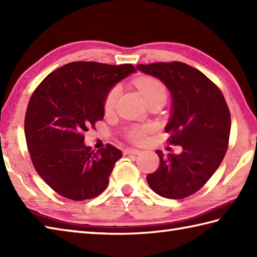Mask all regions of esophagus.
I'll list each match as a JSON object with an SVG mask.
<instances>
[{
  "mask_svg": "<svg viewBox=\"0 0 257 257\" xmlns=\"http://www.w3.org/2000/svg\"><path fill=\"white\" fill-rule=\"evenodd\" d=\"M123 152H124L125 155H138L139 152H140V150L136 149V148H125Z\"/></svg>",
  "mask_w": 257,
  "mask_h": 257,
  "instance_id": "obj_1",
  "label": "esophagus"
}]
</instances>
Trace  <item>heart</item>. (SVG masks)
I'll use <instances>...</instances> for the list:
<instances>
[{"label":"heart","instance_id":"b5f03b06","mask_svg":"<svg viewBox=\"0 0 257 257\" xmlns=\"http://www.w3.org/2000/svg\"><path fill=\"white\" fill-rule=\"evenodd\" d=\"M139 91L144 96L146 102H148L158 97H166L167 90L166 87L161 81L154 78H140L136 81ZM120 95H121V87L113 86L108 91L105 100H103V110L106 113H110L114 110ZM152 132V127L149 124H135L130 127L125 135L127 138L134 144H143L146 141L148 135Z\"/></svg>","mask_w":257,"mask_h":257}]
</instances>
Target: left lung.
<instances>
[{
    "instance_id": "1",
    "label": "left lung",
    "mask_w": 257,
    "mask_h": 257,
    "mask_svg": "<svg viewBox=\"0 0 257 257\" xmlns=\"http://www.w3.org/2000/svg\"><path fill=\"white\" fill-rule=\"evenodd\" d=\"M137 69L159 78L170 90L168 141L182 147L179 155L157 150L160 165L147 182L163 198H187L209 181L226 154L231 113L225 98L203 73L181 62L140 64Z\"/></svg>"
}]
</instances>
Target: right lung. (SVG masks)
<instances>
[{"instance_id": "1", "label": "right lung", "mask_w": 257, "mask_h": 257, "mask_svg": "<svg viewBox=\"0 0 257 257\" xmlns=\"http://www.w3.org/2000/svg\"><path fill=\"white\" fill-rule=\"evenodd\" d=\"M134 65L73 62L51 73L27 105L24 132L36 172L59 195L73 201L96 198L109 183L121 151L110 144L97 152L84 133L105 114L103 100Z\"/></svg>"}]
</instances>
